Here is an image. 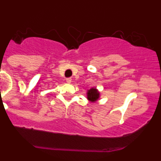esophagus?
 <instances>
[{
    "label": "esophagus",
    "instance_id": "34e87169",
    "mask_svg": "<svg viewBox=\"0 0 161 161\" xmlns=\"http://www.w3.org/2000/svg\"><path fill=\"white\" fill-rule=\"evenodd\" d=\"M66 81L68 82V83H71V82H72V78H70V77L67 78Z\"/></svg>",
    "mask_w": 161,
    "mask_h": 161
}]
</instances>
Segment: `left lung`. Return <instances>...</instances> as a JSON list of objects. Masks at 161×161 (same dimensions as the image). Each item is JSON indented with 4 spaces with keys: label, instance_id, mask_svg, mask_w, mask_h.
Wrapping results in <instances>:
<instances>
[{
    "label": "left lung",
    "instance_id": "left-lung-1",
    "mask_svg": "<svg viewBox=\"0 0 161 161\" xmlns=\"http://www.w3.org/2000/svg\"><path fill=\"white\" fill-rule=\"evenodd\" d=\"M87 97H88V99L91 102H96L98 98H99V93L97 92L96 89L94 88H92L91 89H89L87 93Z\"/></svg>",
    "mask_w": 161,
    "mask_h": 161
}]
</instances>
